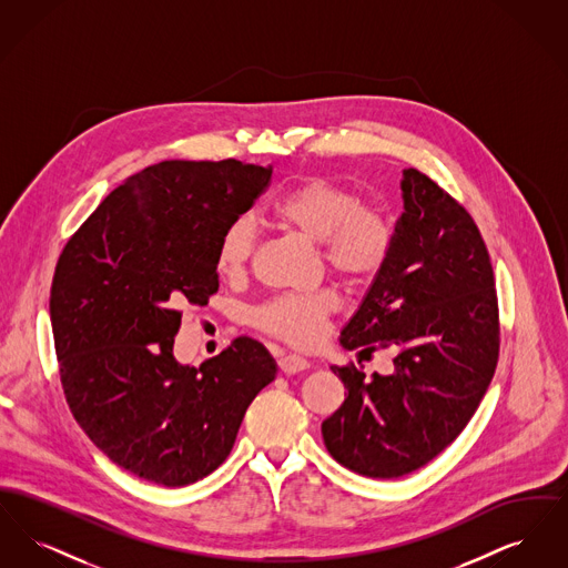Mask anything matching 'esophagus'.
<instances>
[{
	"label": "esophagus",
	"mask_w": 568,
	"mask_h": 568,
	"mask_svg": "<svg viewBox=\"0 0 568 568\" xmlns=\"http://www.w3.org/2000/svg\"><path fill=\"white\" fill-rule=\"evenodd\" d=\"M276 364H278L281 373H285V375H296V373H302V371L308 368V362H306L304 357L296 355V353L281 355V357L276 359Z\"/></svg>",
	"instance_id": "esophagus-1"
}]
</instances>
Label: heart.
<instances>
[{"mask_svg":"<svg viewBox=\"0 0 568 568\" xmlns=\"http://www.w3.org/2000/svg\"><path fill=\"white\" fill-rule=\"evenodd\" d=\"M271 215L281 227L320 244L327 271L352 285L371 283L392 255L394 230L387 216L364 206L359 191L327 179H311L283 193L272 204ZM255 248V223L246 215L236 216L216 244V271L225 278H241ZM336 308L338 300L325 290L285 294L262 304L253 313V324L294 347H313Z\"/></svg>","mask_w":568,"mask_h":568,"instance_id":"b5f03b06","label":"heart"}]
</instances>
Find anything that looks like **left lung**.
<instances>
[{
	"label": "left lung",
	"instance_id": "obj_1",
	"mask_svg": "<svg viewBox=\"0 0 568 568\" xmlns=\"http://www.w3.org/2000/svg\"><path fill=\"white\" fill-rule=\"evenodd\" d=\"M400 187L392 255L341 332L349 352L394 353V373L332 366L347 394L322 424L329 456L373 479L408 475L458 438L500 347L494 271L473 216L415 168Z\"/></svg>",
	"mask_w": 568,
	"mask_h": 568
}]
</instances>
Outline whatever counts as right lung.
<instances>
[{
  "mask_svg": "<svg viewBox=\"0 0 568 568\" xmlns=\"http://www.w3.org/2000/svg\"><path fill=\"white\" fill-rule=\"evenodd\" d=\"M253 163H155L110 191L63 246L51 287L65 400L84 434L135 477L183 487L230 456L276 375L241 336L200 368L172 347L181 306L219 290L216 244L271 183Z\"/></svg>",
  "mask_w": 568,
  "mask_h": 568,
  "instance_id": "obj_1",
  "label": "right lung"
}]
</instances>
